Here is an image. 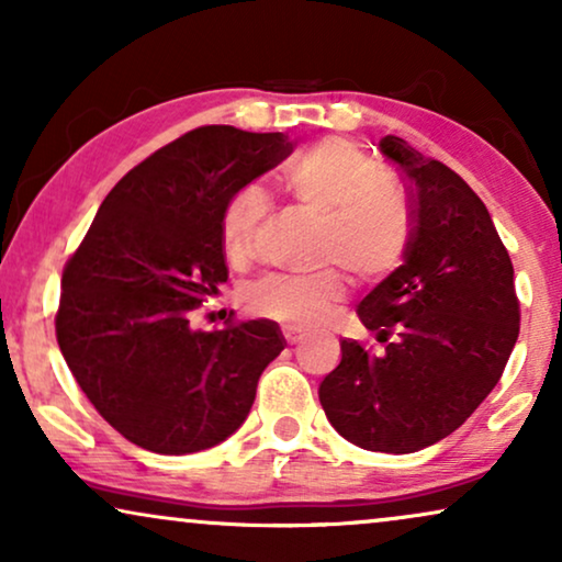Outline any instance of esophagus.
Segmentation results:
<instances>
[{
	"label": "esophagus",
	"mask_w": 562,
	"mask_h": 562,
	"mask_svg": "<svg viewBox=\"0 0 562 562\" xmlns=\"http://www.w3.org/2000/svg\"><path fill=\"white\" fill-rule=\"evenodd\" d=\"M283 337H286L289 345H296V342L304 340L306 333H304L302 327H296V325H286V327H283Z\"/></svg>",
	"instance_id": "obj_1"
}]
</instances>
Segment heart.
Here are the masks:
<instances>
[{"mask_svg": "<svg viewBox=\"0 0 562 562\" xmlns=\"http://www.w3.org/2000/svg\"><path fill=\"white\" fill-rule=\"evenodd\" d=\"M296 202L322 220L319 263H337L360 283H375L402 263L412 235V214L402 189L373 158L340 137L314 145L286 168ZM268 212L266 191L250 183L222 212L227 256L250 252ZM345 279L333 268L317 273H271L248 289V306L260 317L314 327L342 302Z\"/></svg>", "mask_w": 562, "mask_h": 562, "instance_id": "b5f03b06", "label": "heart"}]
</instances>
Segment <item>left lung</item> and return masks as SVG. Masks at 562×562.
<instances>
[{"label":"left lung","instance_id":"obj_1","mask_svg":"<svg viewBox=\"0 0 562 562\" xmlns=\"http://www.w3.org/2000/svg\"><path fill=\"white\" fill-rule=\"evenodd\" d=\"M379 150L412 194L404 266L358 304L386 348L371 356L340 340L319 404L348 442L404 456L456 432L494 391L519 337V302L512 258L475 191L402 137H381Z\"/></svg>","mask_w":562,"mask_h":562}]
</instances>
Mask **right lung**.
Wrapping results in <instances>:
<instances>
[{"mask_svg":"<svg viewBox=\"0 0 562 562\" xmlns=\"http://www.w3.org/2000/svg\"><path fill=\"white\" fill-rule=\"evenodd\" d=\"M281 133L191 130L122 176L60 279L56 337L76 383L130 442L187 456L248 419L283 350L273 319L196 329L227 281L222 212L291 156Z\"/></svg>","mask_w":562,"mask_h":562,"instance_id":"1","label":"right lung"}]
</instances>
